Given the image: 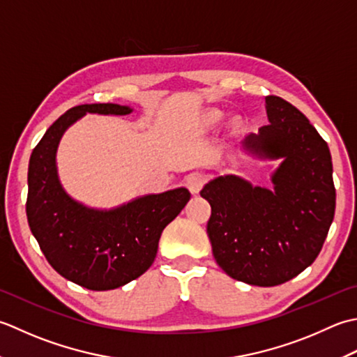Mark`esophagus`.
<instances>
[{
    "instance_id": "34e87169",
    "label": "esophagus",
    "mask_w": 357,
    "mask_h": 357,
    "mask_svg": "<svg viewBox=\"0 0 357 357\" xmlns=\"http://www.w3.org/2000/svg\"><path fill=\"white\" fill-rule=\"evenodd\" d=\"M186 186L189 191H191L192 194H199V191L202 189L203 183H205V178H203V176H200V174H191V176L186 177Z\"/></svg>"
}]
</instances>
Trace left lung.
<instances>
[{
    "label": "left lung",
    "instance_id": "left-lung-1",
    "mask_svg": "<svg viewBox=\"0 0 357 357\" xmlns=\"http://www.w3.org/2000/svg\"><path fill=\"white\" fill-rule=\"evenodd\" d=\"M270 125L242 142L259 160H280L271 188L234 174L219 176L200 195L211 205L206 232L229 278L275 287L316 260L336 208L328 144L299 111L280 97L265 98Z\"/></svg>",
    "mask_w": 357,
    "mask_h": 357
}]
</instances>
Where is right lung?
<instances>
[{"instance_id":"right-lung-1","label":"right lung","mask_w":357,"mask_h":357,"mask_svg":"<svg viewBox=\"0 0 357 357\" xmlns=\"http://www.w3.org/2000/svg\"><path fill=\"white\" fill-rule=\"evenodd\" d=\"M114 103L69 109L36 144L27 172V222L54 270L92 291H107L140 278L154 264L163 229L191 199L186 188L148 194L111 209L86 206L63 188L56 151L64 132L86 114L128 115Z\"/></svg>"}]
</instances>
